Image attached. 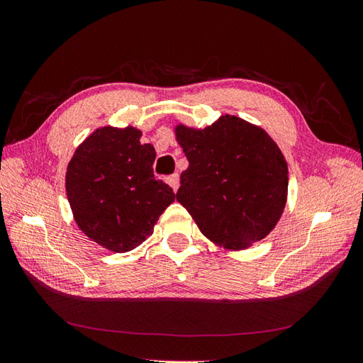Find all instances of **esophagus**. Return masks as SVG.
Segmentation results:
<instances>
[{"instance_id": "esophagus-1", "label": "esophagus", "mask_w": 363, "mask_h": 363, "mask_svg": "<svg viewBox=\"0 0 363 363\" xmlns=\"http://www.w3.org/2000/svg\"><path fill=\"white\" fill-rule=\"evenodd\" d=\"M167 182H168V184L171 186V188H172V191H174V192L179 189V186H180V179H179V174H172V175H169V177L167 179Z\"/></svg>"}]
</instances>
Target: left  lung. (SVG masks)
Listing matches in <instances>:
<instances>
[{
    "mask_svg": "<svg viewBox=\"0 0 363 363\" xmlns=\"http://www.w3.org/2000/svg\"><path fill=\"white\" fill-rule=\"evenodd\" d=\"M189 167L177 201L213 244L239 251L267 238L288 200V163L265 130L233 115L175 125Z\"/></svg>",
    "mask_w": 363,
    "mask_h": 363,
    "instance_id": "8db88e82",
    "label": "left lung"
}]
</instances>
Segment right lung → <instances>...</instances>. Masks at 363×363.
Segmentation results:
<instances>
[{"label":"right lung","instance_id":"1","mask_svg":"<svg viewBox=\"0 0 363 363\" xmlns=\"http://www.w3.org/2000/svg\"><path fill=\"white\" fill-rule=\"evenodd\" d=\"M136 127H101L75 150L67 171V195L77 225L115 252L139 247L175 200L155 179L156 150L140 144Z\"/></svg>","mask_w":363,"mask_h":363}]
</instances>
